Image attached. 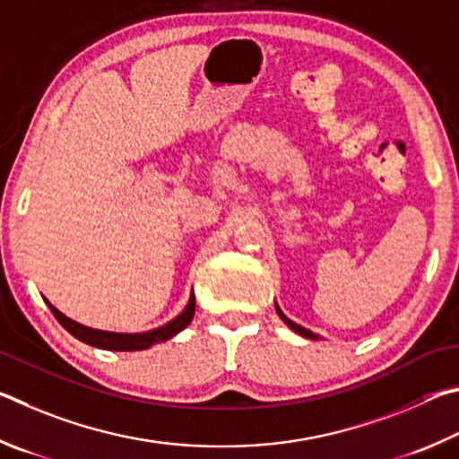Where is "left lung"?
Returning a JSON list of instances; mask_svg holds the SVG:
<instances>
[{
  "instance_id": "8db88e82",
  "label": "left lung",
  "mask_w": 459,
  "mask_h": 459,
  "mask_svg": "<svg viewBox=\"0 0 459 459\" xmlns=\"http://www.w3.org/2000/svg\"><path fill=\"white\" fill-rule=\"evenodd\" d=\"M276 310H278V315H280V318H282L284 320V323L288 325V326H290L292 328V331H296V333H299V334H302V336H307V339H316V334H312L310 331H307V328H304V326H300V325H296V323H292V320L290 318H286L284 316V312L282 310H280L278 307H276Z\"/></svg>"
}]
</instances>
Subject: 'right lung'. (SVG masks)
Masks as SVG:
<instances>
[{
  "instance_id": "1",
  "label": "right lung",
  "mask_w": 459,
  "mask_h": 459,
  "mask_svg": "<svg viewBox=\"0 0 459 459\" xmlns=\"http://www.w3.org/2000/svg\"><path fill=\"white\" fill-rule=\"evenodd\" d=\"M48 307H50L56 320H58V323L66 328L70 334H74L78 341L88 342V344H92V347H99V349H107V351H143V349H149L151 344L171 339V336L181 333L183 328L191 323L193 315H195V296H193V292H191L189 304L185 307V310L179 316L171 320V323H167L165 326L157 328V331H149V333H141V334H117V333L94 331V328L82 326V325L74 323V320H70L68 316H64L62 312L58 308H54L50 302H48Z\"/></svg>"
}]
</instances>
